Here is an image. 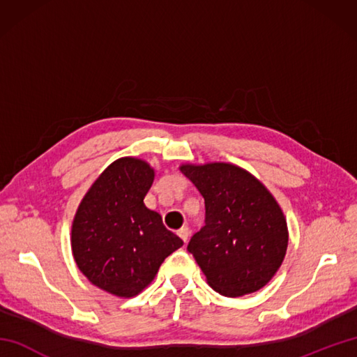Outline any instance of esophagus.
Instances as JSON below:
<instances>
[{
  "mask_svg": "<svg viewBox=\"0 0 357 357\" xmlns=\"http://www.w3.org/2000/svg\"><path fill=\"white\" fill-rule=\"evenodd\" d=\"M178 236L183 239L184 242L188 241V236H190V230H188V227H183V229L178 230Z\"/></svg>",
  "mask_w": 357,
  "mask_h": 357,
  "instance_id": "1",
  "label": "esophagus"
}]
</instances>
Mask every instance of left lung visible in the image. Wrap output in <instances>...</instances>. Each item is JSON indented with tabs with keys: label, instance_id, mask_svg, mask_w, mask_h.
<instances>
[{
	"label": "left lung",
	"instance_id": "left-lung-1",
	"mask_svg": "<svg viewBox=\"0 0 357 357\" xmlns=\"http://www.w3.org/2000/svg\"><path fill=\"white\" fill-rule=\"evenodd\" d=\"M179 170L206 202V225L187 250L207 284L227 298L261 290L282 265L288 247L287 219L275 196L230 162L183 164Z\"/></svg>",
	"mask_w": 357,
	"mask_h": 357
}]
</instances>
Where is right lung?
<instances>
[{
  "instance_id": "obj_1",
  "label": "right lung",
  "mask_w": 357,
  "mask_h": 357,
  "mask_svg": "<svg viewBox=\"0 0 357 357\" xmlns=\"http://www.w3.org/2000/svg\"><path fill=\"white\" fill-rule=\"evenodd\" d=\"M155 170L139 158L113 161L79 202L72 224L73 259L90 282L118 298H133L161 264L184 245L144 204Z\"/></svg>"
}]
</instances>
